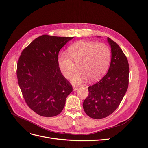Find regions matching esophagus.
<instances>
[{"instance_id": "34e87169", "label": "esophagus", "mask_w": 148, "mask_h": 148, "mask_svg": "<svg viewBox=\"0 0 148 148\" xmlns=\"http://www.w3.org/2000/svg\"><path fill=\"white\" fill-rule=\"evenodd\" d=\"M77 89H78V87H77V86H73V89L74 91H75V90H76Z\"/></svg>"}]
</instances>
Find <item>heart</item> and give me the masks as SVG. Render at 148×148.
I'll use <instances>...</instances> for the list:
<instances>
[{
  "label": "heart",
  "mask_w": 148,
  "mask_h": 148,
  "mask_svg": "<svg viewBox=\"0 0 148 148\" xmlns=\"http://www.w3.org/2000/svg\"><path fill=\"white\" fill-rule=\"evenodd\" d=\"M68 53H60L58 63L64 76L69 79L77 65L79 71L72 78V82L79 85L98 80L107 72L111 60V50L104 43L78 41L69 47Z\"/></svg>",
  "instance_id": "b5f03b06"
}]
</instances>
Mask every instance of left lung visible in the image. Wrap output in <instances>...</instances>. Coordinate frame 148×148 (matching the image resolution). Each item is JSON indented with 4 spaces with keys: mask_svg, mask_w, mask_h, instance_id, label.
<instances>
[{
    "mask_svg": "<svg viewBox=\"0 0 148 148\" xmlns=\"http://www.w3.org/2000/svg\"><path fill=\"white\" fill-rule=\"evenodd\" d=\"M111 47V61L107 73L97 83L88 87L89 94L83 103L86 114L101 119L114 111L126 94L129 85L128 60L119 45L108 37Z\"/></svg>",
    "mask_w": 148,
    "mask_h": 148,
    "instance_id": "8db88e82",
    "label": "left lung"
}]
</instances>
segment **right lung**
I'll return each instance as SVG.
<instances>
[{"mask_svg": "<svg viewBox=\"0 0 148 148\" xmlns=\"http://www.w3.org/2000/svg\"><path fill=\"white\" fill-rule=\"evenodd\" d=\"M73 37L42 35L22 50L18 61V84L28 106L43 117L58 116L72 91L58 63L60 50Z\"/></svg>", "mask_w": 148, "mask_h": 148, "instance_id": "obj_1", "label": "right lung"}]
</instances>
